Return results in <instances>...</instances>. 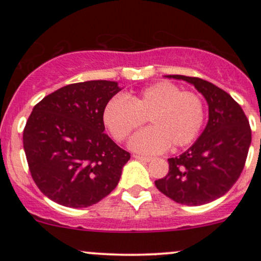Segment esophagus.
<instances>
[{
  "mask_svg": "<svg viewBox=\"0 0 261 261\" xmlns=\"http://www.w3.org/2000/svg\"><path fill=\"white\" fill-rule=\"evenodd\" d=\"M134 158H136V160H140V161H143V162H149L152 160L151 157H146V155H140V154H134Z\"/></svg>",
  "mask_w": 261,
  "mask_h": 261,
  "instance_id": "34e87169",
  "label": "esophagus"
}]
</instances>
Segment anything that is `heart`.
<instances>
[{"mask_svg":"<svg viewBox=\"0 0 261 261\" xmlns=\"http://www.w3.org/2000/svg\"><path fill=\"white\" fill-rule=\"evenodd\" d=\"M146 119L151 127L137 134L131 147L142 153H157L168 146L181 148L201 131L205 106L196 93L163 81L125 98H113L103 112L104 124L118 142L126 141Z\"/></svg>","mask_w":261,"mask_h":261,"instance_id":"1","label":"heart"}]
</instances>
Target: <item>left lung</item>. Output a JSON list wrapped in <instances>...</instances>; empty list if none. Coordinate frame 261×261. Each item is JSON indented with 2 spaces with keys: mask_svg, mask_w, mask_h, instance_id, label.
<instances>
[{
  "mask_svg": "<svg viewBox=\"0 0 261 261\" xmlns=\"http://www.w3.org/2000/svg\"><path fill=\"white\" fill-rule=\"evenodd\" d=\"M195 86L208 104V122L188 151L169 158L168 174L154 181L161 193L181 205H203L218 199L243 172L251 142L249 120L223 89L199 77L170 74Z\"/></svg>",
  "mask_w": 261,
  "mask_h": 261,
  "instance_id": "obj_1",
  "label": "left lung"
}]
</instances>
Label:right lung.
Listing matches in <instances>:
<instances>
[{
  "instance_id": "right-lung-1",
  "label": "right lung",
  "mask_w": 261,
  "mask_h": 261,
  "mask_svg": "<svg viewBox=\"0 0 261 261\" xmlns=\"http://www.w3.org/2000/svg\"><path fill=\"white\" fill-rule=\"evenodd\" d=\"M120 88L112 81L67 85L33 108L23 131L39 190L67 207H88L116 188L130 153L104 133V108Z\"/></svg>"
}]
</instances>
